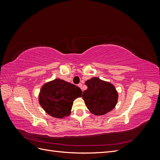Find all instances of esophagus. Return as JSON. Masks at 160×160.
Masks as SVG:
<instances>
[{"label":"esophagus","mask_w":160,"mask_h":160,"mask_svg":"<svg viewBox=\"0 0 160 160\" xmlns=\"http://www.w3.org/2000/svg\"><path fill=\"white\" fill-rule=\"evenodd\" d=\"M78 86L80 88H81V89H82V86H83V85H82V83H79V84L78 85Z\"/></svg>","instance_id":"1"}]
</instances>
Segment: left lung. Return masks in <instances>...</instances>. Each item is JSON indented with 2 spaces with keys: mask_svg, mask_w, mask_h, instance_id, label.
Returning a JSON list of instances; mask_svg holds the SVG:
<instances>
[{
  "mask_svg": "<svg viewBox=\"0 0 160 160\" xmlns=\"http://www.w3.org/2000/svg\"><path fill=\"white\" fill-rule=\"evenodd\" d=\"M88 89L84 91L83 99L90 112L102 115L112 110L118 102V93L113 85L93 77L85 82Z\"/></svg>",
  "mask_w": 160,
  "mask_h": 160,
  "instance_id": "obj_1",
  "label": "left lung"
}]
</instances>
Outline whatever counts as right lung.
I'll return each mask as SVG.
<instances>
[{"mask_svg":"<svg viewBox=\"0 0 160 160\" xmlns=\"http://www.w3.org/2000/svg\"><path fill=\"white\" fill-rule=\"evenodd\" d=\"M81 95L82 91L79 87L56 79L42 87L38 101L47 114L61 119L70 115L73 101Z\"/></svg>","mask_w":160,"mask_h":160,"instance_id":"obj_1","label":"right lung"}]
</instances>
